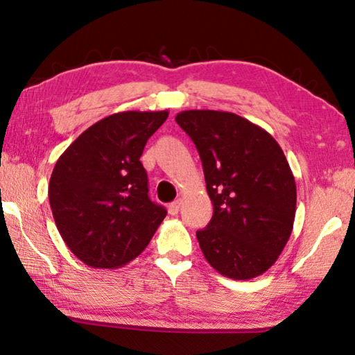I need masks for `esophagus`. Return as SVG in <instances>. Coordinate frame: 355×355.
Returning <instances> with one entry per match:
<instances>
[{
    "label": "esophagus",
    "instance_id": "1",
    "mask_svg": "<svg viewBox=\"0 0 355 355\" xmlns=\"http://www.w3.org/2000/svg\"><path fill=\"white\" fill-rule=\"evenodd\" d=\"M180 208H182V200H175V202H172L171 205H169V213H171L172 216H175V214H178Z\"/></svg>",
    "mask_w": 355,
    "mask_h": 355
}]
</instances>
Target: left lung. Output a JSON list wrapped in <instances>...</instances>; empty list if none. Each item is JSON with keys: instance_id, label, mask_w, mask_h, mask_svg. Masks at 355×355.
I'll list each match as a JSON object with an SVG mask.
<instances>
[{"instance_id": "1", "label": "left lung", "mask_w": 355, "mask_h": 355, "mask_svg": "<svg viewBox=\"0 0 355 355\" xmlns=\"http://www.w3.org/2000/svg\"><path fill=\"white\" fill-rule=\"evenodd\" d=\"M200 155L213 218L197 241L228 279L249 280L277 261L296 214V182L277 141L233 112L177 114Z\"/></svg>"}]
</instances>
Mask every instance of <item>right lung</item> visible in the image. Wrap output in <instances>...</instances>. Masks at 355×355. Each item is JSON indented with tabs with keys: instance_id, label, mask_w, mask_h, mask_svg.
I'll list each match as a JSON object with an SVG mask.
<instances>
[{
	"instance_id": "add662e5",
	"label": "right lung",
	"mask_w": 355,
	"mask_h": 355,
	"mask_svg": "<svg viewBox=\"0 0 355 355\" xmlns=\"http://www.w3.org/2000/svg\"><path fill=\"white\" fill-rule=\"evenodd\" d=\"M169 111L98 120L59 156L48 199L65 244L87 266L114 269L141 254L166 218L148 197L144 147Z\"/></svg>"
}]
</instances>
